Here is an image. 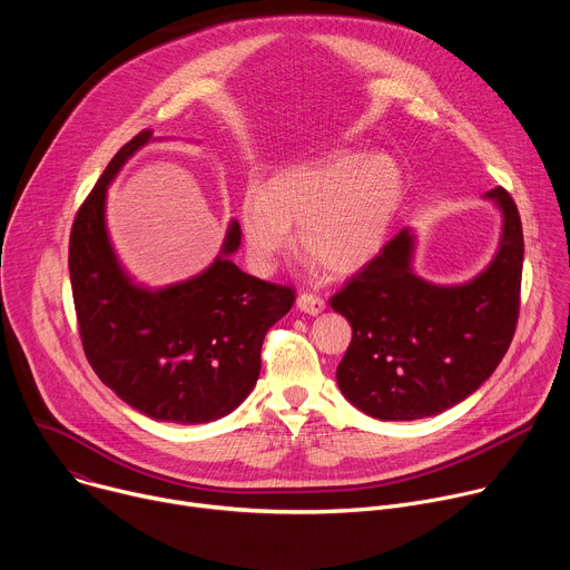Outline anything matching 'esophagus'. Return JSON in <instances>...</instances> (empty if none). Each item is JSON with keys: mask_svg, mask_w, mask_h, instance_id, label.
<instances>
[{"mask_svg": "<svg viewBox=\"0 0 570 570\" xmlns=\"http://www.w3.org/2000/svg\"><path fill=\"white\" fill-rule=\"evenodd\" d=\"M297 308L308 313V315H317L324 311V299L320 295L313 293H299L297 295Z\"/></svg>", "mask_w": 570, "mask_h": 570, "instance_id": "obj_1", "label": "esophagus"}]
</instances>
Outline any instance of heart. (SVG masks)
I'll return each instance as SVG.
<instances>
[{
  "instance_id": "1",
  "label": "heart",
  "mask_w": 570,
  "mask_h": 570,
  "mask_svg": "<svg viewBox=\"0 0 570 570\" xmlns=\"http://www.w3.org/2000/svg\"><path fill=\"white\" fill-rule=\"evenodd\" d=\"M403 200L390 155L336 150L277 171L240 200V229L257 273H273L297 243L332 275H354L383 248Z\"/></svg>"
}]
</instances>
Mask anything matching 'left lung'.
Returning <instances> with one entry per match:
<instances>
[{"label":"left lung","mask_w":570,"mask_h":570,"mask_svg":"<svg viewBox=\"0 0 570 570\" xmlns=\"http://www.w3.org/2000/svg\"><path fill=\"white\" fill-rule=\"evenodd\" d=\"M487 198L503 212V234L492 264L471 282L438 286L417 277L415 236L401 229L330 299L352 324L338 387L365 415L385 422L440 415L503 361L519 320L523 227L503 187Z\"/></svg>","instance_id":"left-lung-1"}]
</instances>
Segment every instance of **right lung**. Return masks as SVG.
<instances>
[{
	"mask_svg": "<svg viewBox=\"0 0 570 570\" xmlns=\"http://www.w3.org/2000/svg\"><path fill=\"white\" fill-rule=\"evenodd\" d=\"M135 135L78 207L69 234V277L83 352L97 376L157 422H214L250 394L268 330L293 302L291 286L243 273L229 255L240 243L232 220L220 257L198 277L159 291L130 282L106 229V191L126 159L148 144Z\"/></svg>",
	"mask_w": 570,
	"mask_h": 570,
	"instance_id": "1",
	"label": "right lung"
}]
</instances>
